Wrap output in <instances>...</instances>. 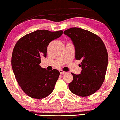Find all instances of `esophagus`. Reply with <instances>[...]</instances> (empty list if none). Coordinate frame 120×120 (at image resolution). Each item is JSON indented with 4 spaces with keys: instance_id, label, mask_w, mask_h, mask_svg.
Returning <instances> with one entry per match:
<instances>
[{
    "instance_id": "obj_1",
    "label": "esophagus",
    "mask_w": 120,
    "mask_h": 120,
    "mask_svg": "<svg viewBox=\"0 0 120 120\" xmlns=\"http://www.w3.org/2000/svg\"><path fill=\"white\" fill-rule=\"evenodd\" d=\"M59 72H60V74H64L66 73V72H65V71L61 70H59Z\"/></svg>"
}]
</instances>
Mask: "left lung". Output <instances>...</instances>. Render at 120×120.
Listing matches in <instances>:
<instances>
[{
	"instance_id": "obj_1",
	"label": "left lung",
	"mask_w": 120,
	"mask_h": 120,
	"mask_svg": "<svg viewBox=\"0 0 120 120\" xmlns=\"http://www.w3.org/2000/svg\"><path fill=\"white\" fill-rule=\"evenodd\" d=\"M72 41L75 49V59L81 60V72L71 73L73 80L69 84L70 90L78 96H90L96 92L105 78L108 54L105 45L99 36L79 28L64 31Z\"/></svg>"
}]
</instances>
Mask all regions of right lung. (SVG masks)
Masks as SVG:
<instances>
[{
	"label": "right lung",
	"instance_id": "add662e5",
	"mask_svg": "<svg viewBox=\"0 0 120 120\" xmlns=\"http://www.w3.org/2000/svg\"><path fill=\"white\" fill-rule=\"evenodd\" d=\"M63 31L36 30L24 36L14 48L11 66L19 85L31 98H46L54 90L60 72L48 71L40 65L42 57H46L47 47L59 38Z\"/></svg>",
	"mask_w": 120,
	"mask_h": 120
}]
</instances>
